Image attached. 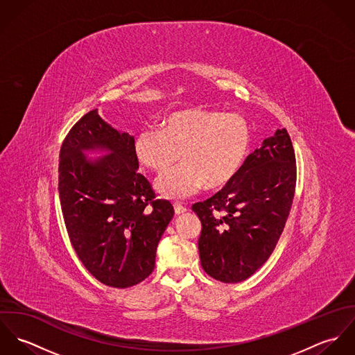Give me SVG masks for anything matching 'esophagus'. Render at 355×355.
<instances>
[{"label":"esophagus","instance_id":"esophagus-1","mask_svg":"<svg viewBox=\"0 0 355 355\" xmlns=\"http://www.w3.org/2000/svg\"><path fill=\"white\" fill-rule=\"evenodd\" d=\"M173 207H175V213H176V214H183V213L187 211V207L183 206L182 203L175 202L173 203Z\"/></svg>","mask_w":355,"mask_h":355}]
</instances>
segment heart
Listing matches in <instances>:
<instances>
[{"instance_id": "1", "label": "heart", "mask_w": 355, "mask_h": 355, "mask_svg": "<svg viewBox=\"0 0 355 355\" xmlns=\"http://www.w3.org/2000/svg\"><path fill=\"white\" fill-rule=\"evenodd\" d=\"M249 146L245 117L206 107L172 112L161 127H144L134 139L137 158L158 175L183 161L157 182V190L169 198L224 187L242 168Z\"/></svg>"}]
</instances>
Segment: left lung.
I'll return each mask as SVG.
<instances>
[{
    "label": "left lung",
    "instance_id": "left-lung-1",
    "mask_svg": "<svg viewBox=\"0 0 355 355\" xmlns=\"http://www.w3.org/2000/svg\"><path fill=\"white\" fill-rule=\"evenodd\" d=\"M297 161L286 128L248 155L218 193L193 205L202 223L198 249L203 270L223 283L249 279L273 253L288 218Z\"/></svg>",
    "mask_w": 355,
    "mask_h": 355
}]
</instances>
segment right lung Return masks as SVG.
I'll use <instances>...</instances> for the list:
<instances>
[{
	"label": "right lung",
	"mask_w": 355,
	"mask_h": 355,
	"mask_svg": "<svg viewBox=\"0 0 355 355\" xmlns=\"http://www.w3.org/2000/svg\"><path fill=\"white\" fill-rule=\"evenodd\" d=\"M105 148L90 162L85 150ZM134 137L106 124L97 109L67 134L58 161V194L71 245L85 268L105 286L132 287L154 269L158 242L173 217L138 172Z\"/></svg>",
	"instance_id": "obj_1"
}]
</instances>
